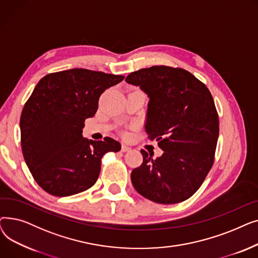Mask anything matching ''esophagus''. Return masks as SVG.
Returning <instances> with one entry per match:
<instances>
[{"instance_id": "esophagus-1", "label": "esophagus", "mask_w": 258, "mask_h": 258, "mask_svg": "<svg viewBox=\"0 0 258 258\" xmlns=\"http://www.w3.org/2000/svg\"><path fill=\"white\" fill-rule=\"evenodd\" d=\"M121 151L123 152V153H127V152H131V151H132V148H131L130 146H127V145H122Z\"/></svg>"}]
</instances>
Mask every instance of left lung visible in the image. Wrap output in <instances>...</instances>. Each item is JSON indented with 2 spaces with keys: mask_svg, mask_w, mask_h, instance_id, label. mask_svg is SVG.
Returning <instances> with one entry per match:
<instances>
[{
  "mask_svg": "<svg viewBox=\"0 0 258 258\" xmlns=\"http://www.w3.org/2000/svg\"><path fill=\"white\" fill-rule=\"evenodd\" d=\"M125 81L147 94L145 132L163 151L141 150L142 164L131 173L135 189L160 204L190 198L214 162L220 123L208 88L181 68L154 66L131 73Z\"/></svg>",
  "mask_w": 258,
  "mask_h": 258,
  "instance_id": "obj_1",
  "label": "left lung"
}]
</instances>
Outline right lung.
Returning a JSON list of instances; mask_svg holds the SVG:
<instances>
[{"label": "right lung", "mask_w": 258, "mask_h": 258, "mask_svg": "<svg viewBox=\"0 0 258 258\" xmlns=\"http://www.w3.org/2000/svg\"><path fill=\"white\" fill-rule=\"evenodd\" d=\"M124 79L87 69L51 73L40 79L21 115L24 159L36 183L55 197L83 192L96 183L101 158L121 144L83 137L85 121L97 112L100 95Z\"/></svg>", "instance_id": "1"}]
</instances>
